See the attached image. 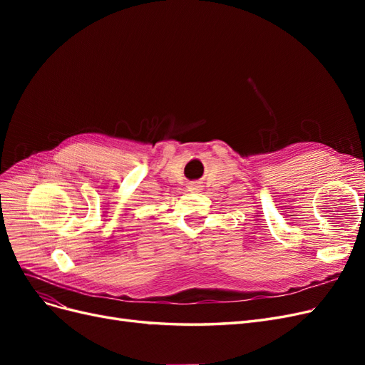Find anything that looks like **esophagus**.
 Segmentation results:
<instances>
[{
  "label": "esophagus",
  "mask_w": 365,
  "mask_h": 365,
  "mask_svg": "<svg viewBox=\"0 0 365 365\" xmlns=\"http://www.w3.org/2000/svg\"><path fill=\"white\" fill-rule=\"evenodd\" d=\"M192 190H200V185H193V187H190Z\"/></svg>",
  "instance_id": "obj_1"
}]
</instances>
